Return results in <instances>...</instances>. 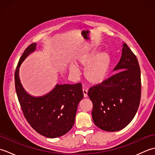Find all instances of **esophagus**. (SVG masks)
I'll use <instances>...</instances> for the list:
<instances>
[{
	"instance_id": "esophagus-1",
	"label": "esophagus",
	"mask_w": 155,
	"mask_h": 155,
	"mask_svg": "<svg viewBox=\"0 0 155 155\" xmlns=\"http://www.w3.org/2000/svg\"><path fill=\"white\" fill-rule=\"evenodd\" d=\"M83 92L84 97H87V96H88V94H87V90L85 89V88H83Z\"/></svg>"
}]
</instances>
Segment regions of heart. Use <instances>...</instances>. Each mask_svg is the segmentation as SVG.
Listing matches in <instances>:
<instances>
[{
    "label": "heart",
    "mask_w": 155,
    "mask_h": 155,
    "mask_svg": "<svg viewBox=\"0 0 155 155\" xmlns=\"http://www.w3.org/2000/svg\"><path fill=\"white\" fill-rule=\"evenodd\" d=\"M77 64L87 66L83 72L84 78L88 83L97 84L106 79L110 66V58L107 52H102L97 55V52L93 51L78 56ZM70 71L73 74L77 72L74 67H71Z\"/></svg>",
    "instance_id": "b5f03b06"
}]
</instances>
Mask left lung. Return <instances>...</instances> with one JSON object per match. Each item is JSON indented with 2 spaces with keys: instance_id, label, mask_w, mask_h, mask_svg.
Listing matches in <instances>:
<instances>
[{
  "instance_id": "8db88e82",
  "label": "left lung",
  "mask_w": 155,
  "mask_h": 155,
  "mask_svg": "<svg viewBox=\"0 0 155 155\" xmlns=\"http://www.w3.org/2000/svg\"><path fill=\"white\" fill-rule=\"evenodd\" d=\"M116 73L92 87L88 95L93 103L92 117L101 129L115 132L123 129L135 116L141 95L140 70L136 56L123 44Z\"/></svg>"
}]
</instances>
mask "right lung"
<instances>
[{"label": "right lung", "mask_w": 155, "mask_h": 155, "mask_svg": "<svg viewBox=\"0 0 155 155\" xmlns=\"http://www.w3.org/2000/svg\"><path fill=\"white\" fill-rule=\"evenodd\" d=\"M37 44L25 49L16 67L15 82L16 94L24 116L32 128L41 135L54 139L64 135L73 127L78 104L83 98L82 84H59L43 96L33 97L23 88L19 68Z\"/></svg>", "instance_id": "1"}]
</instances>
